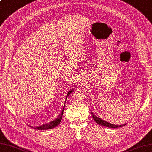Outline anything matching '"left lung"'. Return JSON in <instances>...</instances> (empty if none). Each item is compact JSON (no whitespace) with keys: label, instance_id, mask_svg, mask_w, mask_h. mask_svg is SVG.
I'll return each mask as SVG.
<instances>
[{"label":"left lung","instance_id":"left-lung-1","mask_svg":"<svg viewBox=\"0 0 152 152\" xmlns=\"http://www.w3.org/2000/svg\"><path fill=\"white\" fill-rule=\"evenodd\" d=\"M91 115H92V117L94 119V121L96 122L97 123H98L100 125H103V126H107L109 128H111V129H116V128H118V127H122V126H124V125H126V124H121V125H115V124H111L108 123V122L103 121L102 119H101L100 118L96 117V115L94 114H93V113L91 112Z\"/></svg>","mask_w":152,"mask_h":152}]
</instances>
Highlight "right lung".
I'll return each mask as SVG.
<instances>
[{
  "mask_svg": "<svg viewBox=\"0 0 152 152\" xmlns=\"http://www.w3.org/2000/svg\"><path fill=\"white\" fill-rule=\"evenodd\" d=\"M72 91H74V90H71L68 91V94L66 95V99H65V102H64V105L63 107V109L62 110V112L61 113V114L58 115V117L56 118L55 120L53 121H50V123H47V124H44L43 125H41L39 126H31L33 129H37V130H47V129H53V128H54L55 126H56L58 125V124L60 123V122L62 120V115H63V111H64V105H65V102H66V100L67 99L68 96H69V95L72 93Z\"/></svg>",
  "mask_w": 152,
  "mask_h": 152,
  "instance_id": "right-lung-1",
  "label": "right lung"
}]
</instances>
